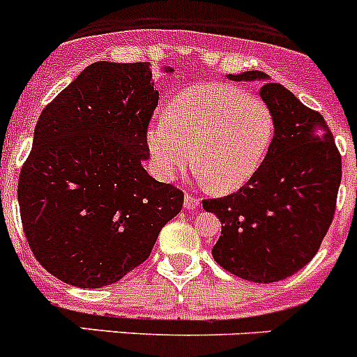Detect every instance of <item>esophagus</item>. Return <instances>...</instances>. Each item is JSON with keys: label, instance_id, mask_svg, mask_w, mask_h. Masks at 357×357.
<instances>
[{"label": "esophagus", "instance_id": "34e87169", "mask_svg": "<svg viewBox=\"0 0 357 357\" xmlns=\"http://www.w3.org/2000/svg\"><path fill=\"white\" fill-rule=\"evenodd\" d=\"M198 206H200V198L193 197L191 193H185V197H184L185 209H193V207H198Z\"/></svg>", "mask_w": 357, "mask_h": 357}]
</instances>
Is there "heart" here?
<instances>
[{
    "label": "heart",
    "instance_id": "1",
    "mask_svg": "<svg viewBox=\"0 0 357 357\" xmlns=\"http://www.w3.org/2000/svg\"><path fill=\"white\" fill-rule=\"evenodd\" d=\"M273 135L275 116L261 98L232 84H200L173 98L146 141L162 176L173 178L195 159L202 181L230 193L259 172Z\"/></svg>",
    "mask_w": 357,
    "mask_h": 357
}]
</instances>
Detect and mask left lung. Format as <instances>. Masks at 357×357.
Instances as JSON below:
<instances>
[{"label": "left lung", "instance_id": "1", "mask_svg": "<svg viewBox=\"0 0 357 357\" xmlns=\"http://www.w3.org/2000/svg\"><path fill=\"white\" fill-rule=\"evenodd\" d=\"M230 80H266L261 71ZM275 116V135L259 172L236 193L202 202L222 222L213 257L232 275L277 282L317 255L336 211L342 155L320 112L277 82L259 91Z\"/></svg>", "mask_w": 357, "mask_h": 357}]
</instances>
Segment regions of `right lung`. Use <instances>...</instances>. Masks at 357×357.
<instances>
[{
    "label": "right lung",
    "mask_w": 357,
    "mask_h": 357,
    "mask_svg": "<svg viewBox=\"0 0 357 357\" xmlns=\"http://www.w3.org/2000/svg\"><path fill=\"white\" fill-rule=\"evenodd\" d=\"M157 103L148 62H94L40 112L19 211L36 259L66 284L118 282L181 213V189L143 168Z\"/></svg>",
    "instance_id": "right-lung-1"
}]
</instances>
